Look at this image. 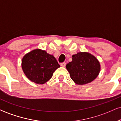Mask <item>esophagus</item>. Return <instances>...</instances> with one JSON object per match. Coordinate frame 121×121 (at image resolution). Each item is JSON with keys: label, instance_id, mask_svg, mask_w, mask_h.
Returning <instances> with one entry per match:
<instances>
[{"label": "esophagus", "instance_id": "34e87169", "mask_svg": "<svg viewBox=\"0 0 121 121\" xmlns=\"http://www.w3.org/2000/svg\"><path fill=\"white\" fill-rule=\"evenodd\" d=\"M61 66L62 67H65V66H66V63H65V62H62V63L61 64Z\"/></svg>", "mask_w": 121, "mask_h": 121}]
</instances>
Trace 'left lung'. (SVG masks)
I'll list each match as a JSON object with an SVG mask.
<instances>
[{
    "label": "left lung",
    "mask_w": 121,
    "mask_h": 121,
    "mask_svg": "<svg viewBox=\"0 0 121 121\" xmlns=\"http://www.w3.org/2000/svg\"><path fill=\"white\" fill-rule=\"evenodd\" d=\"M72 80L77 85L91 82L97 78L101 70L99 61L87 52H78L72 56V61L66 65Z\"/></svg>",
    "instance_id": "8db88e82"
}]
</instances>
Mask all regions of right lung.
Segmentation results:
<instances>
[{
  "label": "right lung",
  "mask_w": 121,
  "mask_h": 121,
  "mask_svg": "<svg viewBox=\"0 0 121 121\" xmlns=\"http://www.w3.org/2000/svg\"><path fill=\"white\" fill-rule=\"evenodd\" d=\"M60 67L53 55L40 49L26 53L22 60V68L26 77L37 84H44L49 81Z\"/></svg>",
  "instance_id": "right-lung-1"
}]
</instances>
